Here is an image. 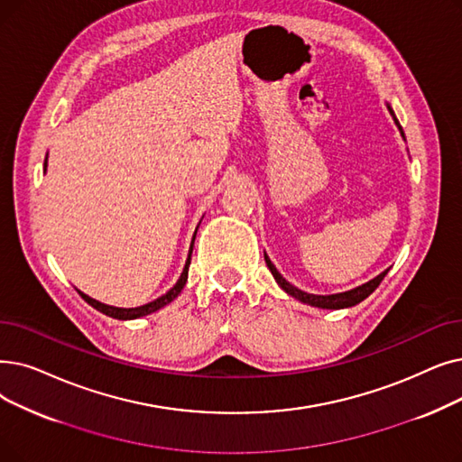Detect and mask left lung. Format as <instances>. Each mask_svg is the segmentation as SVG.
<instances>
[{"label": "left lung", "instance_id": "1", "mask_svg": "<svg viewBox=\"0 0 462 462\" xmlns=\"http://www.w3.org/2000/svg\"><path fill=\"white\" fill-rule=\"evenodd\" d=\"M387 109H389L391 116H393V120H394V125H396L398 130H400V135H402V139L406 142L404 130H402V126H400L398 118L394 116V111H393L391 104H387ZM264 260H266V266L270 268L273 279L277 281V285H279L281 289H283L289 296L300 300V302H302V304H308V306H313V308H320V310H344V308H351V306L360 304L365 298H368V296L377 289V285L381 283V281H383V277H385L387 272H389V270L381 272L379 275H375L374 279H370L368 283L358 285V287H355V289H351V291H346V292H336V294H311V292L300 291L298 287L291 285L289 281L277 272V268L272 264V260H270V256H268L266 253H264Z\"/></svg>", "mask_w": 462, "mask_h": 462}]
</instances>
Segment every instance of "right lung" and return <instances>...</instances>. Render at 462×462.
I'll return each mask as SVG.
<instances>
[{"instance_id": "add662e5", "label": "right lung", "mask_w": 462, "mask_h": 462, "mask_svg": "<svg viewBox=\"0 0 462 462\" xmlns=\"http://www.w3.org/2000/svg\"><path fill=\"white\" fill-rule=\"evenodd\" d=\"M47 156H49V154H47ZM45 171H47V158H45ZM196 232H198V228H196ZM196 232H194V236H192L190 249H189V256H187V263H185V268H183L181 277L177 279V283H175V285H173L166 294H162L160 298L152 300V302L143 304V306H139V308H115V306H107V304L97 302V300L90 298L88 294L81 292L79 289H77V292L81 294V298L85 300V302H87V304H90L94 310L102 311L104 315H109V317H113V319H120V320H130V319H137V317H145V315H151V313L158 311L160 308H164V306H168L170 302H173V300H175L179 294H181L183 287L187 285V279H189V266H190V256H192V247H194V237H196Z\"/></svg>"}]
</instances>
